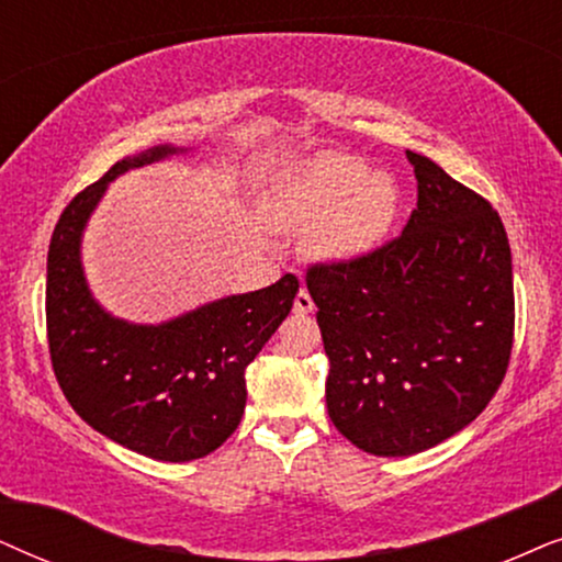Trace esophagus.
<instances>
[{"instance_id":"obj_1","label":"esophagus","mask_w":562,"mask_h":562,"mask_svg":"<svg viewBox=\"0 0 562 562\" xmlns=\"http://www.w3.org/2000/svg\"><path fill=\"white\" fill-rule=\"evenodd\" d=\"M293 308H295V313H301V316H305V313H313V308H316V305H313V297L308 295V290H305V288L297 290Z\"/></svg>"}]
</instances>
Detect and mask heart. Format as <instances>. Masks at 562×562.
I'll list each match as a JSON object with an SVG mask.
<instances>
[{
    "mask_svg": "<svg viewBox=\"0 0 562 562\" xmlns=\"http://www.w3.org/2000/svg\"><path fill=\"white\" fill-rule=\"evenodd\" d=\"M398 192L385 175L344 154H316L277 177L267 215L277 231L313 234L321 259H351L387 234Z\"/></svg>",
    "mask_w": 562,
    "mask_h": 562,
    "instance_id": "obj_1",
    "label": "heart"
}]
</instances>
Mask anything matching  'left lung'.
<instances>
[{
	"mask_svg": "<svg viewBox=\"0 0 562 562\" xmlns=\"http://www.w3.org/2000/svg\"><path fill=\"white\" fill-rule=\"evenodd\" d=\"M406 228L305 285L331 370L326 408L359 450L406 458L483 414L514 347L512 249L498 213L422 154Z\"/></svg>",
	"mask_w": 562,
	"mask_h": 562,
	"instance_id": "1",
	"label": "left lung"
}]
</instances>
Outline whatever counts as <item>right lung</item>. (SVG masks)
I'll list each match as a JSON object with an SVG mask.
<instances>
[{"label": "right lung", "instance_id": "right-lung-1", "mask_svg": "<svg viewBox=\"0 0 562 562\" xmlns=\"http://www.w3.org/2000/svg\"><path fill=\"white\" fill-rule=\"evenodd\" d=\"M169 154L175 148L156 146L125 156L64 207L48 246L46 328L58 385L92 429L151 460L187 462L236 431L246 368L288 318L301 282L285 274L161 326L104 313L81 272V231L110 179Z\"/></svg>", "mask_w": 562, "mask_h": 562}]
</instances>
